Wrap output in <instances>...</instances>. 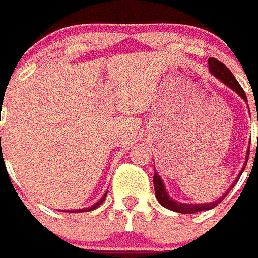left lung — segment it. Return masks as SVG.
Wrapping results in <instances>:
<instances>
[{
  "label": "left lung",
  "instance_id": "8db88e82",
  "mask_svg": "<svg viewBox=\"0 0 258 258\" xmlns=\"http://www.w3.org/2000/svg\"><path fill=\"white\" fill-rule=\"evenodd\" d=\"M209 71L211 75L215 76L216 79L220 80L224 85H227L229 89H232L233 92L237 93V94H239V96L245 101V102H248L245 92L243 90V88L240 86V84L237 82V80L235 79V76L232 75V72H231V71H229V69L223 64V62H220L219 60L213 59V57H211V59H209ZM248 109H249V107H248ZM257 146H258V142H257ZM248 157H249V148H248V151H246L245 162H244L243 168H241V170H240L239 176L236 177L235 181L232 182V185L228 187V190H227L222 197H219V198L216 199V201H214V202H210V203L178 202V201L173 199L172 197L168 194V191H166L165 189V185H164V181H162L161 177L159 176V173H156L155 170V176H153V186H155L156 198H157V201L160 202V205H162L165 209H169L172 210V211H176V213H181V214H194V213H199V211H205V210L214 209V207L218 206V205L222 202L223 199L226 198L227 194L232 190V187L236 185V182L239 181L241 173H243L244 169H245L246 162H248Z\"/></svg>",
  "mask_w": 258,
  "mask_h": 258
}]
</instances>
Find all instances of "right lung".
Here are the masks:
<instances>
[{"label":"right lung","instance_id":"1","mask_svg":"<svg viewBox=\"0 0 258 258\" xmlns=\"http://www.w3.org/2000/svg\"><path fill=\"white\" fill-rule=\"evenodd\" d=\"M106 196H107V192H105L102 198L99 199V201H97V202L94 203V205H92L90 207H85V209H80V210H62V211H66V213H81V211H82V213H86V211H92V210L97 209V207H98L99 205L103 202V201H105Z\"/></svg>","mask_w":258,"mask_h":258}]
</instances>
